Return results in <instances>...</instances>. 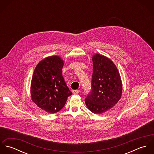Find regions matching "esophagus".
I'll list each match as a JSON object with an SVG mask.
<instances>
[{"mask_svg": "<svg viewBox=\"0 0 154 154\" xmlns=\"http://www.w3.org/2000/svg\"><path fill=\"white\" fill-rule=\"evenodd\" d=\"M72 92H73V94L76 95V94H78L79 92V90H77V89H76V90H73V91H72Z\"/></svg>", "mask_w": 154, "mask_h": 154, "instance_id": "1", "label": "esophagus"}]
</instances>
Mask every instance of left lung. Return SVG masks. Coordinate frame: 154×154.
I'll list each match as a JSON object with an SVG mask.
<instances>
[{
	"label": "left lung",
	"mask_w": 154,
	"mask_h": 154,
	"mask_svg": "<svg viewBox=\"0 0 154 154\" xmlns=\"http://www.w3.org/2000/svg\"><path fill=\"white\" fill-rule=\"evenodd\" d=\"M93 73L91 91L85 99L88 109L95 114L110 110L122 96V85L118 70L107 57H92Z\"/></svg>",
	"instance_id": "left-lung-1"
}]
</instances>
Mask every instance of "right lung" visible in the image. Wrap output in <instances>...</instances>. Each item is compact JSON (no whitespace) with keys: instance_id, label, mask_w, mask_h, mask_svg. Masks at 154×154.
Wrapping results in <instances>:
<instances>
[{"instance_id":"right-lung-1","label":"right lung","mask_w":154,"mask_h":154,"mask_svg":"<svg viewBox=\"0 0 154 154\" xmlns=\"http://www.w3.org/2000/svg\"><path fill=\"white\" fill-rule=\"evenodd\" d=\"M63 60L48 57L36 66L31 80L32 100L42 110L55 113L62 110L72 94L62 76Z\"/></svg>"}]
</instances>
